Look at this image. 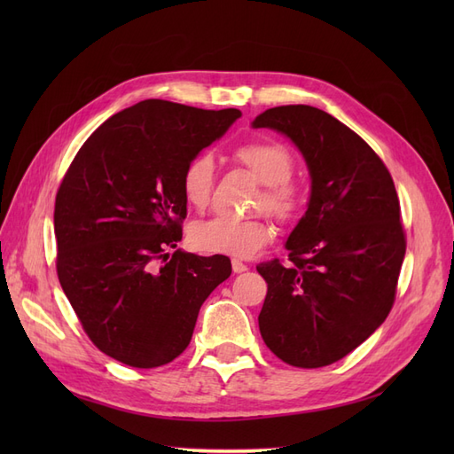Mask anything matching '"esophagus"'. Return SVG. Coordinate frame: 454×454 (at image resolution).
Listing matches in <instances>:
<instances>
[{"instance_id":"34e87169","label":"esophagus","mask_w":454,"mask_h":454,"mask_svg":"<svg viewBox=\"0 0 454 454\" xmlns=\"http://www.w3.org/2000/svg\"><path fill=\"white\" fill-rule=\"evenodd\" d=\"M231 265H232V270H235L237 274L248 270V265L242 263V261H239V259H232V261H231Z\"/></svg>"}]
</instances>
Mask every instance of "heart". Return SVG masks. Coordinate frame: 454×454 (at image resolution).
Here are the masks:
<instances>
[{"instance_id": "heart-1", "label": "heart", "mask_w": 454, "mask_h": 454, "mask_svg": "<svg viewBox=\"0 0 454 454\" xmlns=\"http://www.w3.org/2000/svg\"><path fill=\"white\" fill-rule=\"evenodd\" d=\"M235 160L263 185L255 206L278 222H290L301 208V193L290 180L294 157L277 142H250L235 149ZM182 195L189 206L204 210L214 187V160L208 155L191 159L180 177ZM191 244L204 254L250 257L272 239V227L263 217L217 215L197 222L189 232Z\"/></svg>"}]
</instances>
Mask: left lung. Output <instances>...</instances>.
<instances>
[{"label":"left lung","instance_id":"1","mask_svg":"<svg viewBox=\"0 0 454 454\" xmlns=\"http://www.w3.org/2000/svg\"><path fill=\"white\" fill-rule=\"evenodd\" d=\"M252 127L290 138L310 174L307 212L286 240L290 261L257 265L269 286L259 332L282 362L324 367L373 335L394 305L400 200L375 151L318 107H270Z\"/></svg>","mask_w":454,"mask_h":454}]
</instances>
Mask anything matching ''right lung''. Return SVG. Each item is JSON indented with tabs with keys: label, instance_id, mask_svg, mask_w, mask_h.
<instances>
[{
	"label": "right lung",
	"instance_id": "1",
	"mask_svg": "<svg viewBox=\"0 0 454 454\" xmlns=\"http://www.w3.org/2000/svg\"><path fill=\"white\" fill-rule=\"evenodd\" d=\"M240 115L144 100L96 129L67 168L54 202L57 272L109 358L138 369L177 358L206 297L231 277L229 257L176 246L187 215L185 164Z\"/></svg>",
	"mask_w": 454,
	"mask_h": 454
}]
</instances>
